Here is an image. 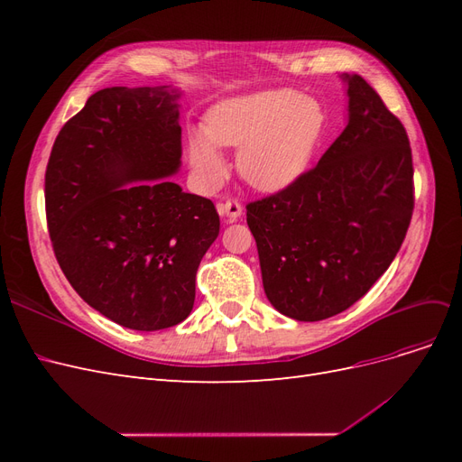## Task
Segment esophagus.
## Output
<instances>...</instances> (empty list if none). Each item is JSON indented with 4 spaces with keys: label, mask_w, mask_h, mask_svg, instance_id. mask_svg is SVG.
Returning <instances> with one entry per match:
<instances>
[{
    "label": "esophagus",
    "mask_w": 462,
    "mask_h": 462,
    "mask_svg": "<svg viewBox=\"0 0 462 462\" xmlns=\"http://www.w3.org/2000/svg\"><path fill=\"white\" fill-rule=\"evenodd\" d=\"M217 212L219 216L227 217L229 221H236L243 216V206L236 200H227V202H219L217 204Z\"/></svg>",
    "instance_id": "1"
}]
</instances>
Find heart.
Returning <instances> with one entry per match:
<instances>
[{"instance_id":"obj_1","label":"heart","mask_w":462,"mask_h":462,"mask_svg":"<svg viewBox=\"0 0 462 462\" xmlns=\"http://www.w3.org/2000/svg\"><path fill=\"white\" fill-rule=\"evenodd\" d=\"M326 131V111L292 90L226 97L189 133V163L199 183L214 187L227 163L219 146L236 150V170L262 192H279L306 173Z\"/></svg>"}]
</instances>
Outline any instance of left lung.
Instances as JSON below:
<instances>
[{
    "instance_id": "1",
    "label": "left lung",
    "mask_w": 462,
    "mask_h": 462,
    "mask_svg": "<svg viewBox=\"0 0 462 462\" xmlns=\"http://www.w3.org/2000/svg\"><path fill=\"white\" fill-rule=\"evenodd\" d=\"M346 127L297 183L246 206L265 297L318 321L346 310L397 256L412 216L407 131L358 75L343 73Z\"/></svg>"
}]
</instances>
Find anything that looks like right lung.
I'll list each match as a JSON object with an SVG mask.
<instances>
[{
    "mask_svg": "<svg viewBox=\"0 0 462 462\" xmlns=\"http://www.w3.org/2000/svg\"><path fill=\"white\" fill-rule=\"evenodd\" d=\"M180 94L97 90L60 131L46 170L48 229L65 277L94 310L136 331L189 318L200 260L219 235L212 200L171 179Z\"/></svg>",
    "mask_w": 462,
    "mask_h": 462,
    "instance_id": "add662e5",
    "label": "right lung"
}]
</instances>
